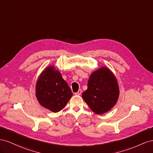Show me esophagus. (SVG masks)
I'll return each instance as SVG.
<instances>
[{
  "instance_id": "obj_1",
  "label": "esophagus",
  "mask_w": 153,
  "mask_h": 153,
  "mask_svg": "<svg viewBox=\"0 0 153 153\" xmlns=\"http://www.w3.org/2000/svg\"><path fill=\"white\" fill-rule=\"evenodd\" d=\"M81 94H82V90H81V89H79L77 92H76L75 95H80Z\"/></svg>"
}]
</instances>
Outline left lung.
Masks as SVG:
<instances>
[{
    "mask_svg": "<svg viewBox=\"0 0 153 153\" xmlns=\"http://www.w3.org/2000/svg\"><path fill=\"white\" fill-rule=\"evenodd\" d=\"M119 95L116 78L108 68L101 67L91 75L82 98L94 113L103 114L114 107Z\"/></svg>",
    "mask_w": 153,
    "mask_h": 153,
    "instance_id": "obj_1",
    "label": "left lung"
}]
</instances>
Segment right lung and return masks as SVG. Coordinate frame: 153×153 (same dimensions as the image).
<instances>
[{
  "mask_svg": "<svg viewBox=\"0 0 153 153\" xmlns=\"http://www.w3.org/2000/svg\"><path fill=\"white\" fill-rule=\"evenodd\" d=\"M36 95L41 106L55 113L65 107L73 93L61 73L50 66L38 78Z\"/></svg>",
  "mask_w": 153,
  "mask_h": 153,
  "instance_id": "obj_1",
  "label": "right lung"
}]
</instances>
